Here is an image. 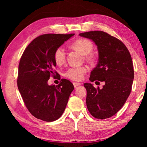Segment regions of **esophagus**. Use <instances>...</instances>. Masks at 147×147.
I'll return each instance as SVG.
<instances>
[{
  "mask_svg": "<svg viewBox=\"0 0 147 147\" xmlns=\"http://www.w3.org/2000/svg\"><path fill=\"white\" fill-rule=\"evenodd\" d=\"M73 84H74V88H76V87H78V86H79L81 85V84L78 83V82H74Z\"/></svg>",
  "mask_w": 147,
  "mask_h": 147,
  "instance_id": "esophagus-1",
  "label": "esophagus"
}]
</instances>
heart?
Listing matches in <instances>:
<instances>
[{
  "label": "heart",
  "mask_w": 147,
  "mask_h": 147,
  "mask_svg": "<svg viewBox=\"0 0 147 147\" xmlns=\"http://www.w3.org/2000/svg\"><path fill=\"white\" fill-rule=\"evenodd\" d=\"M71 47L74 49L77 50L82 55H86V59L92 60L93 56L90 53L93 49V45L90 40L87 39H79L71 44ZM54 60L58 65H61L65 61V53L63 47H59L56 49L54 53ZM88 68L86 67H78L69 68L65 73V76L68 79L73 81H81L87 73Z\"/></svg>",
  "instance_id": "obj_1"
}]
</instances>
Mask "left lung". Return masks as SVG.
Returning <instances> with one entry per match:
<instances>
[{
  "label": "left lung",
  "mask_w": 147,
  "mask_h": 147,
  "mask_svg": "<svg viewBox=\"0 0 147 147\" xmlns=\"http://www.w3.org/2000/svg\"><path fill=\"white\" fill-rule=\"evenodd\" d=\"M80 36L97 45L98 62L91 71L90 81L105 83L102 89L91 83L84 84L88 110L98 119L110 118L121 109L131 92L134 79L131 55L121 41L104 31L86 32Z\"/></svg>",
  "instance_id": "left-lung-1"
}]
</instances>
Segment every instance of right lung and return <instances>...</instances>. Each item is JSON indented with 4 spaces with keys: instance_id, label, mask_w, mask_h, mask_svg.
<instances>
[{
    "instance_id": "add662e5",
    "label": "right lung",
    "mask_w": 147,
    "mask_h": 147,
    "mask_svg": "<svg viewBox=\"0 0 147 147\" xmlns=\"http://www.w3.org/2000/svg\"><path fill=\"white\" fill-rule=\"evenodd\" d=\"M74 34H45L33 39L20 59L17 86L24 103L32 115L46 122L61 117L74 89L69 80L61 79L57 86L48 84L54 71L56 49Z\"/></svg>"
}]
</instances>
